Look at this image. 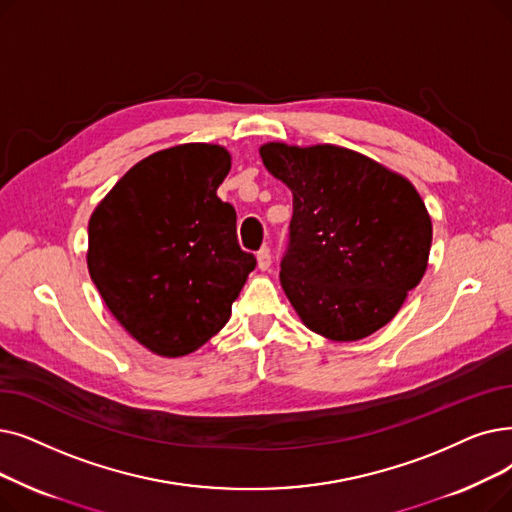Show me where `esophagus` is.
I'll return each mask as SVG.
<instances>
[{
	"label": "esophagus",
	"mask_w": 512,
	"mask_h": 512,
	"mask_svg": "<svg viewBox=\"0 0 512 512\" xmlns=\"http://www.w3.org/2000/svg\"><path fill=\"white\" fill-rule=\"evenodd\" d=\"M272 265V253H270V249L268 247H261V251L257 253V268L259 270H268Z\"/></svg>",
	"instance_id": "obj_1"
}]
</instances>
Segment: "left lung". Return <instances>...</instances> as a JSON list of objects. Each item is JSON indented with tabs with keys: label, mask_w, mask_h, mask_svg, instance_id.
<instances>
[{
	"label": "left lung",
	"mask_w": 512,
	"mask_h": 512,
	"mask_svg": "<svg viewBox=\"0 0 512 512\" xmlns=\"http://www.w3.org/2000/svg\"><path fill=\"white\" fill-rule=\"evenodd\" d=\"M261 161L293 192L280 284L324 339L370 337L427 272L431 215L410 180L335 144L268 142Z\"/></svg>",
	"instance_id": "1"
}]
</instances>
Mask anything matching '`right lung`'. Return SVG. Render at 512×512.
Here are the masks:
<instances>
[{
	"mask_svg": "<svg viewBox=\"0 0 512 512\" xmlns=\"http://www.w3.org/2000/svg\"><path fill=\"white\" fill-rule=\"evenodd\" d=\"M232 167L219 144L150 154L113 186L87 226V270L119 324L161 358H182L226 326L255 270L236 211L217 196Z\"/></svg>",
	"mask_w": 512,
	"mask_h": 512,
	"instance_id": "obj_1",
	"label": "right lung"
}]
</instances>
